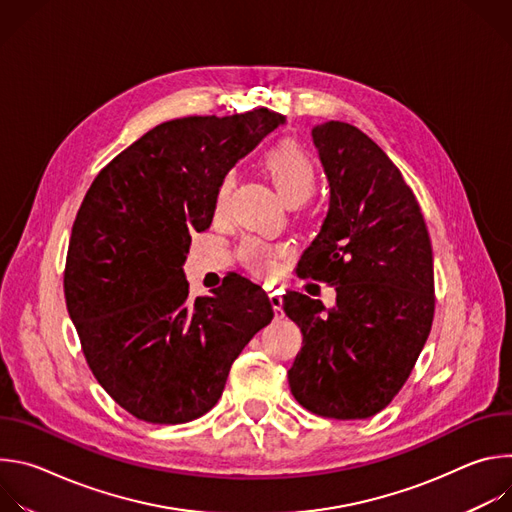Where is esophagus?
Listing matches in <instances>:
<instances>
[{
  "mask_svg": "<svg viewBox=\"0 0 512 512\" xmlns=\"http://www.w3.org/2000/svg\"><path fill=\"white\" fill-rule=\"evenodd\" d=\"M269 302H271L275 314L281 316L283 310H281V294H279V291H269Z\"/></svg>",
  "mask_w": 512,
  "mask_h": 512,
  "instance_id": "esophagus-1",
  "label": "esophagus"
}]
</instances>
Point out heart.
I'll return each mask as SVG.
<instances>
[{"label":"heart","mask_w":512,"mask_h":512,"mask_svg":"<svg viewBox=\"0 0 512 512\" xmlns=\"http://www.w3.org/2000/svg\"><path fill=\"white\" fill-rule=\"evenodd\" d=\"M265 170L279 192V196L289 202H304L316 186V166L312 158L294 141H281L265 154ZM235 186V174L227 172L218 182L214 196V210L223 212L227 208L229 196ZM287 249L283 245H269L259 239H249L241 247L243 263L261 277H275L279 271V261L285 257Z\"/></svg>","instance_id":"obj_1"}]
</instances>
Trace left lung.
<instances>
[{"label": "left lung", "mask_w": 512, "mask_h": 512, "mask_svg": "<svg viewBox=\"0 0 512 512\" xmlns=\"http://www.w3.org/2000/svg\"><path fill=\"white\" fill-rule=\"evenodd\" d=\"M312 137L330 208L298 275L336 287V306L326 310L298 291L283 296L285 314L304 336L287 379L308 411L367 419L401 391L429 336L431 241L413 190L367 133L328 121Z\"/></svg>", "instance_id": "obj_1"}]
</instances>
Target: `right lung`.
Returning <instances> with one entry per match:
<instances>
[{
	"mask_svg": "<svg viewBox=\"0 0 512 512\" xmlns=\"http://www.w3.org/2000/svg\"><path fill=\"white\" fill-rule=\"evenodd\" d=\"M285 121L265 107L156 125L93 180L64 265V298L99 385L133 417L176 425L221 399L231 364L273 318L231 275L190 300L192 233L210 227L221 178Z\"/></svg>",
	"mask_w": 512,
	"mask_h": 512,
	"instance_id": "right-lung-1",
	"label": "right lung"
}]
</instances>
